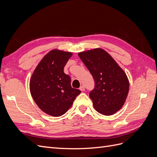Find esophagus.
<instances>
[{"mask_svg":"<svg viewBox=\"0 0 157 157\" xmlns=\"http://www.w3.org/2000/svg\"><path fill=\"white\" fill-rule=\"evenodd\" d=\"M79 89H80V91H81V92H84V90H85V87H84V86H81L80 87Z\"/></svg>","mask_w":157,"mask_h":157,"instance_id":"obj_1","label":"esophagus"}]
</instances>
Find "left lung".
<instances>
[{"instance_id": "1", "label": "left lung", "mask_w": 157, "mask_h": 157, "mask_svg": "<svg viewBox=\"0 0 157 157\" xmlns=\"http://www.w3.org/2000/svg\"><path fill=\"white\" fill-rule=\"evenodd\" d=\"M94 79L95 87L89 94L96 110L112 115L124 105L129 92V81L112 57L101 48L78 53Z\"/></svg>"}]
</instances>
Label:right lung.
Segmentation results:
<instances>
[{
  "label": "right lung",
  "instance_id": "right-lung-1",
  "mask_svg": "<svg viewBox=\"0 0 157 157\" xmlns=\"http://www.w3.org/2000/svg\"><path fill=\"white\" fill-rule=\"evenodd\" d=\"M71 56V52L52 50L42 58L32 75L29 88L33 100L49 115H63L81 92L71 87L70 77L63 72Z\"/></svg>",
  "mask_w": 157,
  "mask_h": 157
}]
</instances>
